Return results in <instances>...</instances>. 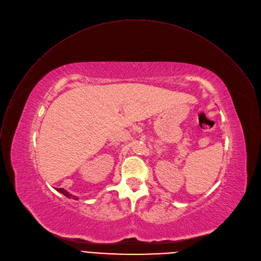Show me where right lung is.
Segmentation results:
<instances>
[{"label":"right lung","mask_w":261,"mask_h":261,"mask_svg":"<svg viewBox=\"0 0 261 261\" xmlns=\"http://www.w3.org/2000/svg\"><path fill=\"white\" fill-rule=\"evenodd\" d=\"M57 190H58V191H60V192H61V193H63V194H64V195H66V196H67V197H71V196H73V197H74V198H75V199H77V198H76V196H74V195H72V194H71V193H69V192H68V191H67V190H65V189H64V188H57Z\"/></svg>","instance_id":"obj_1"}]
</instances>
